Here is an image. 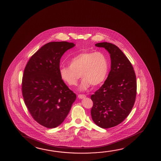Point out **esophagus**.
Listing matches in <instances>:
<instances>
[{"mask_svg":"<svg viewBox=\"0 0 161 161\" xmlns=\"http://www.w3.org/2000/svg\"><path fill=\"white\" fill-rule=\"evenodd\" d=\"M86 97V96L85 95H79L78 96V97L79 98V99H83Z\"/></svg>","mask_w":161,"mask_h":161,"instance_id":"esophagus-1","label":"esophagus"}]
</instances>
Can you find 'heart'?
Returning a JSON list of instances; mask_svg holds the SVG:
<instances>
[{
    "label": "heart",
    "mask_w": 161,
    "mask_h": 161,
    "mask_svg": "<svg viewBox=\"0 0 161 161\" xmlns=\"http://www.w3.org/2000/svg\"><path fill=\"white\" fill-rule=\"evenodd\" d=\"M108 70L107 57L101 52L82 53L75 56L69 66H61L60 76L69 86H76L80 75L82 79L79 90H87L92 84L96 86L105 80Z\"/></svg>",
    "instance_id": "obj_1"
}]
</instances>
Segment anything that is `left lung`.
<instances>
[{"label":"left lung","instance_id":"obj_1","mask_svg":"<svg viewBox=\"0 0 161 161\" xmlns=\"http://www.w3.org/2000/svg\"><path fill=\"white\" fill-rule=\"evenodd\" d=\"M110 55L111 70L104 84L91 96V116L100 128H112L122 123L135 102L136 82L135 72L127 57L118 46L108 42L97 43Z\"/></svg>","mask_w":161,"mask_h":161}]
</instances>
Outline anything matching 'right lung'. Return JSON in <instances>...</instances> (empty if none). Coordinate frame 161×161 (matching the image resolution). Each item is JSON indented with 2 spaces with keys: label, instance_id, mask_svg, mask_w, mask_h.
Here are the masks:
<instances>
[{
  "label": "right lung",
  "instance_id": "right-lung-1",
  "mask_svg": "<svg viewBox=\"0 0 161 161\" xmlns=\"http://www.w3.org/2000/svg\"><path fill=\"white\" fill-rule=\"evenodd\" d=\"M75 45L66 41L46 43L31 56L24 70V101L34 120L46 128L60 125L76 100L59 73L61 56Z\"/></svg>",
  "mask_w": 161,
  "mask_h": 161
}]
</instances>
